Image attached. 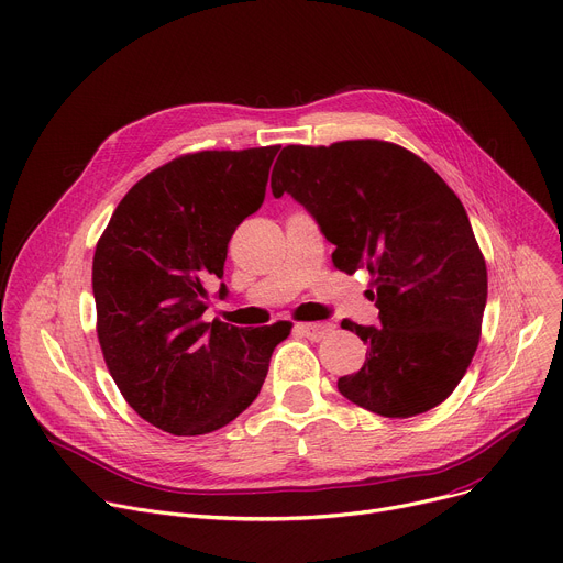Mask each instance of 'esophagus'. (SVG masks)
I'll use <instances>...</instances> for the list:
<instances>
[{"mask_svg": "<svg viewBox=\"0 0 563 563\" xmlns=\"http://www.w3.org/2000/svg\"><path fill=\"white\" fill-rule=\"evenodd\" d=\"M298 330H301L308 336V340L319 342V340H323V336L334 332V325L328 323V321H317V323H301V325H298Z\"/></svg>", "mask_w": 563, "mask_h": 563, "instance_id": "esophagus-1", "label": "esophagus"}]
</instances>
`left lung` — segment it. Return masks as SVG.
Masks as SVG:
<instances>
[{"instance_id":"8db88e82","label":"left lung","mask_w":563,"mask_h":563,"mask_svg":"<svg viewBox=\"0 0 563 563\" xmlns=\"http://www.w3.org/2000/svg\"><path fill=\"white\" fill-rule=\"evenodd\" d=\"M272 192L317 219L336 269L371 274L380 328L342 321L366 344L364 366L336 383L342 396L387 419L443 402L475 355L486 306L484 255L457 195L385 140L289 144Z\"/></svg>"}]
</instances>
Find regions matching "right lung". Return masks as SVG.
Masks as SVG:
<instances>
[{"mask_svg":"<svg viewBox=\"0 0 563 563\" xmlns=\"http://www.w3.org/2000/svg\"><path fill=\"white\" fill-rule=\"evenodd\" d=\"M278 144L199 152L140 178L112 212L92 260L97 336L112 380L152 426L208 434L257 398L289 321H203L229 242L265 201ZM219 296H227L221 283Z\"/></svg>","mask_w":563,"mask_h":563,"instance_id":"obj_1","label":"right lung"}]
</instances>
